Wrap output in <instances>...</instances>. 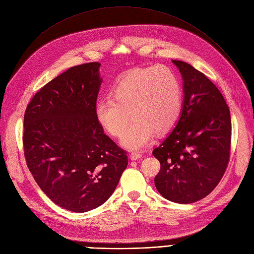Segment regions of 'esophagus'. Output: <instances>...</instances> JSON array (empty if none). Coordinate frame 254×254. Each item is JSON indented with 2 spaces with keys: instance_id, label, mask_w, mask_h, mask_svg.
<instances>
[{
  "instance_id": "obj_1",
  "label": "esophagus",
  "mask_w": 254,
  "mask_h": 254,
  "mask_svg": "<svg viewBox=\"0 0 254 254\" xmlns=\"http://www.w3.org/2000/svg\"><path fill=\"white\" fill-rule=\"evenodd\" d=\"M130 158H131V160H137V159L141 158V154L139 152H132L130 154Z\"/></svg>"
}]
</instances>
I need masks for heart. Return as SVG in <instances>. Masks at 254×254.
<instances>
[{"label": "heart", "mask_w": 254, "mask_h": 254, "mask_svg": "<svg viewBox=\"0 0 254 254\" xmlns=\"http://www.w3.org/2000/svg\"><path fill=\"white\" fill-rule=\"evenodd\" d=\"M113 99L99 100L95 117L108 134L121 137L128 150H139L151 142L155 133L164 134L178 123L183 111V89L175 72L166 66L137 68L117 82Z\"/></svg>", "instance_id": "b5f03b06"}]
</instances>
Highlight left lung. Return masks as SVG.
<instances>
[{
  "mask_svg": "<svg viewBox=\"0 0 254 254\" xmlns=\"http://www.w3.org/2000/svg\"><path fill=\"white\" fill-rule=\"evenodd\" d=\"M173 63L183 77V111L153 151L161 165L154 182L164 198L191 203L210 194L225 173L232 121L222 94L206 75L186 62Z\"/></svg>",
  "mask_w": 254,
  "mask_h": 254,
  "instance_id": "obj_1",
  "label": "left lung"
}]
</instances>
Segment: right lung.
I'll return each mask as SVG.
<instances>
[{
    "label": "right lung",
    "instance_id": "1",
    "mask_svg": "<svg viewBox=\"0 0 254 254\" xmlns=\"http://www.w3.org/2000/svg\"><path fill=\"white\" fill-rule=\"evenodd\" d=\"M98 62L69 68L35 94L23 117V150L36 183L56 204L84 213L115 191L126 152L95 117Z\"/></svg>",
    "mask_w": 254,
    "mask_h": 254
}]
</instances>
